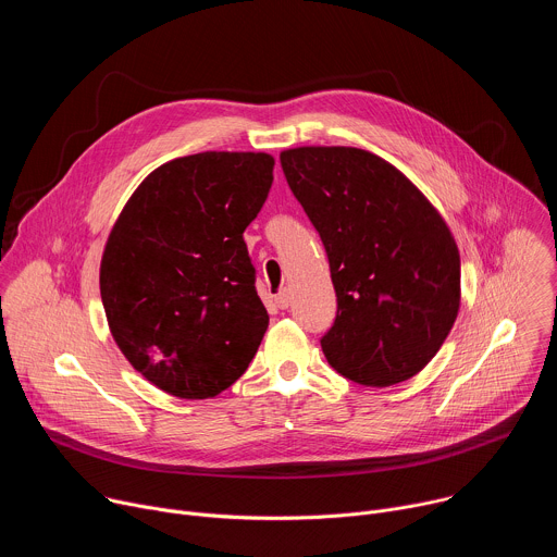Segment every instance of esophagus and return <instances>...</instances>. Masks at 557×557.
<instances>
[{
    "mask_svg": "<svg viewBox=\"0 0 557 557\" xmlns=\"http://www.w3.org/2000/svg\"><path fill=\"white\" fill-rule=\"evenodd\" d=\"M275 304H277V308H288V304H290V290L288 288H284V290H280L277 295H275Z\"/></svg>",
    "mask_w": 557,
    "mask_h": 557,
    "instance_id": "obj_1",
    "label": "esophagus"
}]
</instances>
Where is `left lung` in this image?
Masks as SVG:
<instances>
[{
	"mask_svg": "<svg viewBox=\"0 0 557 557\" xmlns=\"http://www.w3.org/2000/svg\"><path fill=\"white\" fill-rule=\"evenodd\" d=\"M286 183L322 237L337 314L322 337L346 379L385 387L423 370L460 304V256L428 198L357 147L280 153Z\"/></svg>",
	"mask_w": 557,
	"mask_h": 557,
	"instance_id": "obj_1",
	"label": "left lung"
}]
</instances>
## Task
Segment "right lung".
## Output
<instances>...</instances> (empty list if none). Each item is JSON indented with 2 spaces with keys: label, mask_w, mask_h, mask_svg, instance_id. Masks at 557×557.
Returning <instances> with one entry per match:
<instances>
[{
  "label": "right lung",
  "mask_w": 557,
  "mask_h": 557,
  "mask_svg": "<svg viewBox=\"0 0 557 557\" xmlns=\"http://www.w3.org/2000/svg\"><path fill=\"white\" fill-rule=\"evenodd\" d=\"M273 156L202 151L151 172L121 211L101 260L114 342L147 381L207 399L245 374L269 326L245 228Z\"/></svg>",
  "instance_id": "obj_1"
}]
</instances>
